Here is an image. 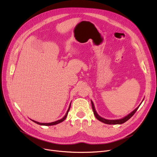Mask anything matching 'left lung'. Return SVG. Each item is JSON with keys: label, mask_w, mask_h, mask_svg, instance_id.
I'll return each mask as SVG.
<instances>
[{"label": "left lung", "mask_w": 157, "mask_h": 157, "mask_svg": "<svg viewBox=\"0 0 157 157\" xmlns=\"http://www.w3.org/2000/svg\"><path fill=\"white\" fill-rule=\"evenodd\" d=\"M143 100H144V99H143ZM143 101H142V102H143ZM91 102H92V109H93V111H94V115H95V117H96V118H97V120H99V121H101V122H103V123H105V124H109V125L122 124V123L126 122L127 120H128L132 117L133 116V115L135 114V113L137 111V110L138 109V108H139V107L140 106V105L141 104H141H140L136 109H135L132 112H131L130 114H128L127 115V116H126L125 117L123 118H121V119H119V120H106V119H104V118L101 117L99 116V115H98V114L97 113V112H96V111H95V109L94 105V103H93V102H92V101H91Z\"/></svg>", "instance_id": "left-lung-1"}]
</instances>
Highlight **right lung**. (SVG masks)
Returning <instances> with one entry per match:
<instances>
[{
  "label": "right lung",
  "instance_id": "add662e5",
  "mask_svg": "<svg viewBox=\"0 0 157 157\" xmlns=\"http://www.w3.org/2000/svg\"><path fill=\"white\" fill-rule=\"evenodd\" d=\"M71 103L70 104V105H69V109H68V110H67V113H66L65 115V116L63 117V118H62V119H60V120H57V121H54V122H52V123H39V122H37V121H34V120H32V121H34V123H37V124H39V125H44V126H50V125H56V124H58V123H60L62 122L63 121H64V120H65V118H67V114H68L69 111V109H70V108H71Z\"/></svg>",
  "mask_w": 157,
  "mask_h": 157
}]
</instances>
